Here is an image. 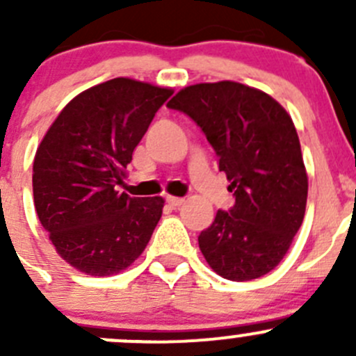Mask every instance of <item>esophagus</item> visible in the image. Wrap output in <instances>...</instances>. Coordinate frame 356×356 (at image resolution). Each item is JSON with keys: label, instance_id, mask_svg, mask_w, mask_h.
Instances as JSON below:
<instances>
[{"label": "esophagus", "instance_id": "obj_1", "mask_svg": "<svg viewBox=\"0 0 356 356\" xmlns=\"http://www.w3.org/2000/svg\"><path fill=\"white\" fill-rule=\"evenodd\" d=\"M167 203L170 204L172 208H177V207H181L182 203H184V200H182V198H175V196H167Z\"/></svg>", "mask_w": 356, "mask_h": 356}]
</instances>
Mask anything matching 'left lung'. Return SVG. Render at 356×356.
<instances>
[{
    "label": "left lung",
    "instance_id": "1",
    "mask_svg": "<svg viewBox=\"0 0 356 356\" xmlns=\"http://www.w3.org/2000/svg\"><path fill=\"white\" fill-rule=\"evenodd\" d=\"M167 106L203 131L236 200L198 236L204 260L229 281L268 274L288 253L307 208L308 177L288 111L267 92L232 81L189 86Z\"/></svg>",
    "mask_w": 356,
    "mask_h": 356
}]
</instances>
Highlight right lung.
Instances as JSON below:
<instances>
[{"instance_id":"1","label":"right lung","mask_w":356,"mask_h":356,"mask_svg":"<svg viewBox=\"0 0 356 356\" xmlns=\"http://www.w3.org/2000/svg\"><path fill=\"white\" fill-rule=\"evenodd\" d=\"M172 89L117 77L75 96L34 158L32 191L60 257L88 275H113L145 251L163 198L117 191L132 152Z\"/></svg>"}]
</instances>
